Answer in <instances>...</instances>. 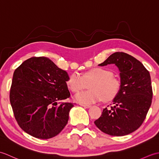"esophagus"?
Wrapping results in <instances>:
<instances>
[{
	"instance_id": "34e87169",
	"label": "esophagus",
	"mask_w": 159,
	"mask_h": 159,
	"mask_svg": "<svg viewBox=\"0 0 159 159\" xmlns=\"http://www.w3.org/2000/svg\"><path fill=\"white\" fill-rule=\"evenodd\" d=\"M80 105H81V106L83 107H85V108H90V107H91V105H87V104H80Z\"/></svg>"
}]
</instances>
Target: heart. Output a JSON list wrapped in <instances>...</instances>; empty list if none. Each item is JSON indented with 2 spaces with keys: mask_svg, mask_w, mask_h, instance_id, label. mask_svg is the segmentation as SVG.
I'll return each mask as SVG.
<instances>
[{
  "mask_svg": "<svg viewBox=\"0 0 159 159\" xmlns=\"http://www.w3.org/2000/svg\"><path fill=\"white\" fill-rule=\"evenodd\" d=\"M111 70L102 67H95L80 76L73 73L69 76L66 84L68 88L74 92H78L85 88L86 83L91 82L89 85L90 90L83 91L75 96L78 102L84 104H90L104 99L109 101L116 97L120 89V83Z\"/></svg>",
  "mask_w": 159,
  "mask_h": 159,
  "instance_id": "1",
  "label": "heart"
}]
</instances>
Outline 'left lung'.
I'll list each match as a JSON object with an SVG mask.
<instances>
[{
  "mask_svg": "<svg viewBox=\"0 0 159 159\" xmlns=\"http://www.w3.org/2000/svg\"><path fill=\"white\" fill-rule=\"evenodd\" d=\"M111 63L120 72V89L114 106L104 109L94 124L104 133L124 136L138 129L146 119L152 100L151 78L139 61L125 52H115L98 66Z\"/></svg>",
  "mask_w": 159,
  "mask_h": 159,
  "instance_id": "8db88e82",
  "label": "left lung"
}]
</instances>
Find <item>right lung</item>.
<instances>
[{
	"instance_id": "obj_1",
	"label": "right lung",
	"mask_w": 159,
	"mask_h": 159,
	"mask_svg": "<svg viewBox=\"0 0 159 159\" xmlns=\"http://www.w3.org/2000/svg\"><path fill=\"white\" fill-rule=\"evenodd\" d=\"M68 74L45 57H33L13 72L10 103L20 127L42 139L57 135L67 123L75 103L63 102L70 97Z\"/></svg>"
}]
</instances>
